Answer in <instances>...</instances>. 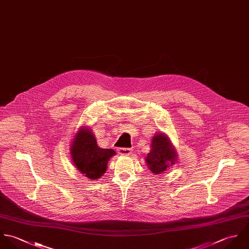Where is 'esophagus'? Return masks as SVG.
Listing matches in <instances>:
<instances>
[{
	"label": "esophagus",
	"mask_w": 249,
	"mask_h": 249,
	"mask_svg": "<svg viewBox=\"0 0 249 249\" xmlns=\"http://www.w3.org/2000/svg\"><path fill=\"white\" fill-rule=\"evenodd\" d=\"M118 153L121 156H130L132 154V149H130V148H119Z\"/></svg>",
	"instance_id": "esophagus-1"
}]
</instances>
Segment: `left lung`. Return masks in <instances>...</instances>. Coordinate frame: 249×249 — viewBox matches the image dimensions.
Wrapping results in <instances>:
<instances>
[{
	"label": "left lung",
	"instance_id": "obj_1",
	"mask_svg": "<svg viewBox=\"0 0 249 249\" xmlns=\"http://www.w3.org/2000/svg\"><path fill=\"white\" fill-rule=\"evenodd\" d=\"M151 150L145 158L147 167L154 174H161L178 160L176 149L167 135L157 132L152 138Z\"/></svg>",
	"mask_w": 249,
	"mask_h": 249
}]
</instances>
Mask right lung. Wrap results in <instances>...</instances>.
<instances>
[{
	"label": "right lung",
	"instance_id": "add662e5",
	"mask_svg": "<svg viewBox=\"0 0 249 249\" xmlns=\"http://www.w3.org/2000/svg\"><path fill=\"white\" fill-rule=\"evenodd\" d=\"M115 154L114 150L100 148L92 130L87 126L81 127L71 142L70 155L74 165L92 181L104 175L109 159Z\"/></svg>",
	"mask_w": 249,
	"mask_h": 249
}]
</instances>
